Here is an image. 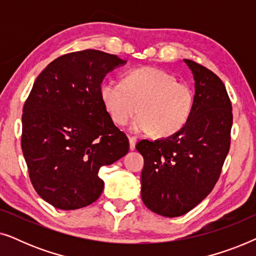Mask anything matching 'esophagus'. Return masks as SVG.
Segmentation results:
<instances>
[{
	"label": "esophagus",
	"instance_id": "obj_1",
	"mask_svg": "<svg viewBox=\"0 0 256 256\" xmlns=\"http://www.w3.org/2000/svg\"><path fill=\"white\" fill-rule=\"evenodd\" d=\"M136 142H138V138L135 136H129V148H130V150L135 149Z\"/></svg>",
	"mask_w": 256,
	"mask_h": 256
}]
</instances>
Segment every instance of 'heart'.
<instances>
[{
  "label": "heart",
  "instance_id": "1",
  "mask_svg": "<svg viewBox=\"0 0 256 256\" xmlns=\"http://www.w3.org/2000/svg\"><path fill=\"white\" fill-rule=\"evenodd\" d=\"M100 99L115 124H127L136 114L134 132H152L166 138L183 129L194 110V93L185 82L156 68H138L126 73L122 82L106 80Z\"/></svg>",
  "mask_w": 256,
  "mask_h": 256
}]
</instances>
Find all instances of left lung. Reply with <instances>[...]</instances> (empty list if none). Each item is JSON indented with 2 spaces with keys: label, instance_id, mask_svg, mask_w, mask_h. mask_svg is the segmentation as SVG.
Returning <instances> with one entry per match:
<instances>
[{
  "label": "left lung",
  "instance_id": "1",
  "mask_svg": "<svg viewBox=\"0 0 256 256\" xmlns=\"http://www.w3.org/2000/svg\"><path fill=\"white\" fill-rule=\"evenodd\" d=\"M184 62L194 79L190 120L169 138L136 144L144 158L142 200L168 218L191 211L213 190L228 154L233 124L232 104L219 76L198 62Z\"/></svg>",
  "mask_w": 256,
  "mask_h": 256
}]
</instances>
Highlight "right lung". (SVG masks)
Segmentation results:
<instances>
[{"instance_id":"add662e5","label":"right lung","mask_w":256,"mask_h":256,"mask_svg":"<svg viewBox=\"0 0 256 256\" xmlns=\"http://www.w3.org/2000/svg\"><path fill=\"white\" fill-rule=\"evenodd\" d=\"M126 62L99 50L72 52L51 62L34 84L20 143L34 190L56 208L96 202L104 190L100 168L128 152V138L99 93L107 73Z\"/></svg>"}]
</instances>
